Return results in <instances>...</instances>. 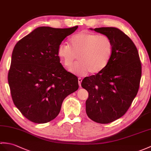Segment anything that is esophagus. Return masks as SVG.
Here are the masks:
<instances>
[{"mask_svg": "<svg viewBox=\"0 0 151 151\" xmlns=\"http://www.w3.org/2000/svg\"><path fill=\"white\" fill-rule=\"evenodd\" d=\"M78 84H79V86H81V82H82V79L81 78H78Z\"/></svg>", "mask_w": 151, "mask_h": 151, "instance_id": "34e87169", "label": "esophagus"}]
</instances>
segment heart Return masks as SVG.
<instances>
[{
	"label": "heart",
	"mask_w": 151,
	"mask_h": 151,
	"mask_svg": "<svg viewBox=\"0 0 151 151\" xmlns=\"http://www.w3.org/2000/svg\"><path fill=\"white\" fill-rule=\"evenodd\" d=\"M113 51L111 39L106 35H100L89 31H82L65 42L58 45L57 56L65 67L71 66L78 59V62L69 71L83 76L89 72L96 74L105 69L109 62Z\"/></svg>",
	"instance_id": "heart-1"
}]
</instances>
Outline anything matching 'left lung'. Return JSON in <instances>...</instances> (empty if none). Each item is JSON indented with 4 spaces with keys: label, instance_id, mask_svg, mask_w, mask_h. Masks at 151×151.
I'll use <instances>...</instances> for the list:
<instances>
[{
    "label": "left lung",
    "instance_id": "8db88e82",
    "mask_svg": "<svg viewBox=\"0 0 151 151\" xmlns=\"http://www.w3.org/2000/svg\"><path fill=\"white\" fill-rule=\"evenodd\" d=\"M109 37L113 51L108 64L101 72L87 76L81 86L89 93L87 115L99 124H109L124 115L138 93L142 65L134 44L118 28L92 29Z\"/></svg>",
    "mask_w": 151,
    "mask_h": 151
}]
</instances>
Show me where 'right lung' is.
Returning <instances> with one entry per match:
<instances>
[{"instance_id":"add662e5","label":"right lung","mask_w":151,"mask_h":151,"mask_svg":"<svg viewBox=\"0 0 151 151\" xmlns=\"http://www.w3.org/2000/svg\"><path fill=\"white\" fill-rule=\"evenodd\" d=\"M77 28L38 27L14 47L8 73L12 97L34 123L55 119L65 98L78 89V78L63 68L57 56L58 45Z\"/></svg>"}]
</instances>
